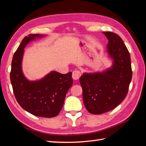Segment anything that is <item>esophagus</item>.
Returning <instances> with one entry per match:
<instances>
[{
	"mask_svg": "<svg viewBox=\"0 0 146 146\" xmlns=\"http://www.w3.org/2000/svg\"><path fill=\"white\" fill-rule=\"evenodd\" d=\"M80 76H81L80 72L79 71V70H74V71H73V72H72V77L74 80H78L79 78H80Z\"/></svg>",
	"mask_w": 146,
	"mask_h": 146,
	"instance_id": "esophagus-1",
	"label": "esophagus"
}]
</instances>
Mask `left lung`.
I'll use <instances>...</instances> for the list:
<instances>
[{"mask_svg":"<svg viewBox=\"0 0 146 146\" xmlns=\"http://www.w3.org/2000/svg\"><path fill=\"white\" fill-rule=\"evenodd\" d=\"M102 33L108 40L107 52L111 66L101 72H84L79 78L84 105L94 114L109 111L120 104L132 77L130 54L122 39L113 32Z\"/></svg>","mask_w":146,"mask_h":146,"instance_id":"left-lung-1","label":"left lung"}]
</instances>
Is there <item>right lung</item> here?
<instances>
[{"mask_svg": "<svg viewBox=\"0 0 146 146\" xmlns=\"http://www.w3.org/2000/svg\"><path fill=\"white\" fill-rule=\"evenodd\" d=\"M46 35L30 34L24 38L13 57L10 80L16 100L25 111L43 117L56 116L63 108L72 86V72L62 74L52 70L39 80H29L22 68L24 48L36 38Z\"/></svg>", "mask_w": 146, "mask_h": 146, "instance_id": "1", "label": "right lung"}]
</instances>
